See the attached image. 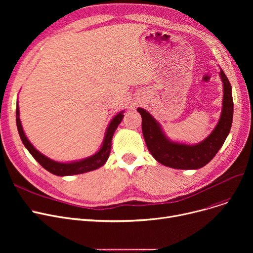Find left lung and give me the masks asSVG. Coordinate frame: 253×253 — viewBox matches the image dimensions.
Segmentation results:
<instances>
[{
	"label": "left lung",
	"mask_w": 253,
	"mask_h": 253,
	"mask_svg": "<svg viewBox=\"0 0 253 253\" xmlns=\"http://www.w3.org/2000/svg\"><path fill=\"white\" fill-rule=\"evenodd\" d=\"M219 77L223 88L220 117L211 133L199 143L188 144L171 140L160 123L148 111L137 109L142 118L141 127L145 144L156 161L174 169H199L208 164L217 154L230 133L234 112L232 86L222 70Z\"/></svg>",
	"instance_id": "left-lung-1"
}]
</instances>
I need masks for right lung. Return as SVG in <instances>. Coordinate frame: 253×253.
Listing matches in <instances>:
<instances>
[{"label":"right lung","instance_id":"right-lung-1","mask_svg":"<svg viewBox=\"0 0 253 253\" xmlns=\"http://www.w3.org/2000/svg\"><path fill=\"white\" fill-rule=\"evenodd\" d=\"M123 117H124V111H121L111 120L108 128L105 130V134L103 137V141L101 143V147L94 155L81 159V160H77V161L57 162L46 157L42 153H40L31 143L28 137H26L21 125L20 118H19L18 101L16 102V125H17L18 133L22 140V143L24 144V147L28 149V151L36 159V161L40 165H41L43 168H45L47 171L51 172L52 174L57 175V176H68V175L86 173V172L95 170L103 166L110 157L113 135L115 133L116 129L118 128L119 124L121 123V121L123 120Z\"/></svg>","mask_w":253,"mask_h":253}]
</instances>
